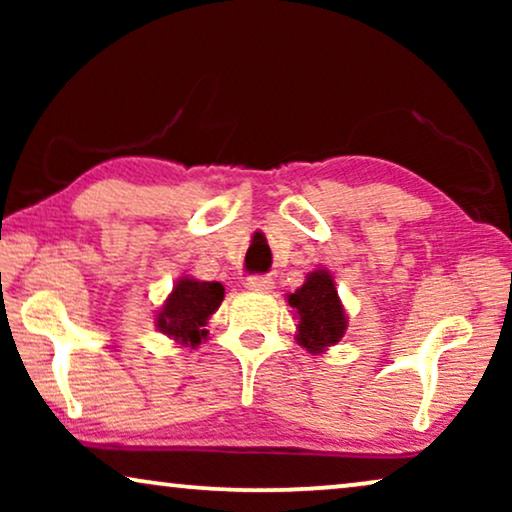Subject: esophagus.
Segmentation results:
<instances>
[{
  "mask_svg": "<svg viewBox=\"0 0 512 512\" xmlns=\"http://www.w3.org/2000/svg\"><path fill=\"white\" fill-rule=\"evenodd\" d=\"M272 286H275V282H272V277H265V275H254V277L244 279V289H249V291L268 293Z\"/></svg>",
  "mask_w": 512,
  "mask_h": 512,
  "instance_id": "obj_1",
  "label": "esophagus"
}]
</instances>
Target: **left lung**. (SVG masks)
Masks as SVG:
<instances>
[{
	"label": "left lung",
	"instance_id": "left-lung-1",
	"mask_svg": "<svg viewBox=\"0 0 512 512\" xmlns=\"http://www.w3.org/2000/svg\"><path fill=\"white\" fill-rule=\"evenodd\" d=\"M289 305L298 312V342L307 352L319 354L345 335L347 317L342 310L331 272L314 270L307 282L289 296Z\"/></svg>",
	"mask_w": 512,
	"mask_h": 512
}]
</instances>
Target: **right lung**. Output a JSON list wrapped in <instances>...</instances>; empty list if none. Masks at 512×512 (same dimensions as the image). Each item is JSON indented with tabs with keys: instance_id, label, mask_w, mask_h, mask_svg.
<instances>
[{
	"instance_id": "right-lung-1",
	"label": "right lung",
	"mask_w": 512,
	"mask_h": 512,
	"mask_svg": "<svg viewBox=\"0 0 512 512\" xmlns=\"http://www.w3.org/2000/svg\"><path fill=\"white\" fill-rule=\"evenodd\" d=\"M223 286L219 282H198V279H179L170 298L165 300L156 324L160 331L181 345H200L207 331L202 326L219 310L223 300Z\"/></svg>"
}]
</instances>
